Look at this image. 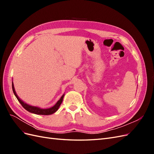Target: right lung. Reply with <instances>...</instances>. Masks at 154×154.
Masks as SVG:
<instances>
[{"label": "right lung", "mask_w": 154, "mask_h": 154, "mask_svg": "<svg viewBox=\"0 0 154 154\" xmlns=\"http://www.w3.org/2000/svg\"><path fill=\"white\" fill-rule=\"evenodd\" d=\"M12 88H13V91L14 94L15 95L16 97L17 98L18 101L20 102V103L22 105V106L24 107V108L27 110L29 112L31 113H33L35 114H39V115H50V114H52L53 113H54L55 112H57L58 109V108L60 107V105L62 103V101L63 99V97H64V94L61 97V98H60L57 103H56L53 107H51V108L49 109H40L38 107H36V106H31L26 104L24 102H23L19 97H18L17 94H16V92L15 91V88H14V85H13V83H12Z\"/></svg>", "instance_id": "add662e5"}]
</instances>
